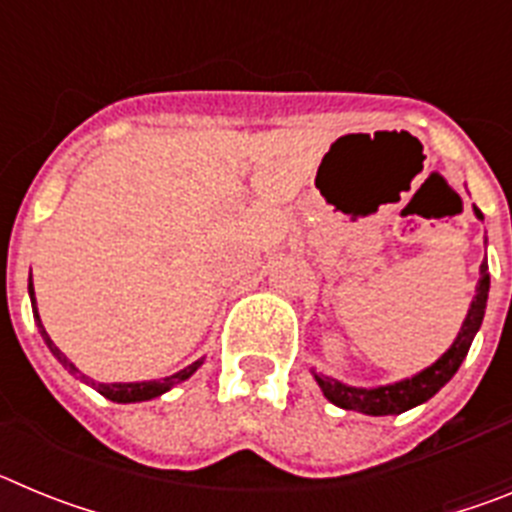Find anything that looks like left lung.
<instances>
[{
	"label": "left lung",
	"mask_w": 512,
	"mask_h": 512,
	"mask_svg": "<svg viewBox=\"0 0 512 512\" xmlns=\"http://www.w3.org/2000/svg\"><path fill=\"white\" fill-rule=\"evenodd\" d=\"M477 217L482 220V212L474 207ZM479 284H477V295H474L472 307L467 312V320L461 325L459 336L451 343V348L436 364H431L428 369H423L420 374H415L413 379H402V382L387 384V387H377V390H364V387H346V384L336 382L330 377H318L320 390L328 397L333 405L343 410H356V413L364 415H400L405 410L415 408L420 402L431 400L443 384L449 382L456 372H459L461 361L467 359L469 346H472L474 336H477L479 325H482V318H485V307H487V292H490V274H487V261H482L479 266Z\"/></svg>",
	"instance_id": "8db88e82"
}]
</instances>
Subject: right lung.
<instances>
[{
    "label": "right lung",
    "mask_w": 512,
    "mask_h": 512,
    "mask_svg": "<svg viewBox=\"0 0 512 512\" xmlns=\"http://www.w3.org/2000/svg\"><path fill=\"white\" fill-rule=\"evenodd\" d=\"M30 300H33V305H35L33 279H30ZM33 312H35V320H38L40 336H43V341L48 343V348H51V351H53V356H56V359L61 361V364L66 366V369H69V372L74 374V377H79L81 382L92 384V387L99 392V395H104V397H107V400H112V402H143V400H153V397L164 395L166 390H171L174 384H179V382H184V379L192 377V374L197 372V369H200V364H202V359H200V361H194V364H189L187 369H182V372L171 374V377L161 379V382H115V384H99V382H94V379H89L87 374H81L79 369H76V366L71 364V361L61 354V351H58V346L51 341V336L45 333L43 323H40L38 310H33Z\"/></svg>",
    "instance_id": "1"
}]
</instances>
